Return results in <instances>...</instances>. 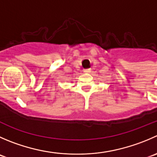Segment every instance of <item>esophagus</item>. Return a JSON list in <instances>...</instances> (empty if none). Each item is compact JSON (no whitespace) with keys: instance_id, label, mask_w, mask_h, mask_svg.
Instances as JSON below:
<instances>
[{"instance_id":"obj_1","label":"esophagus","mask_w":157,"mask_h":157,"mask_svg":"<svg viewBox=\"0 0 157 157\" xmlns=\"http://www.w3.org/2000/svg\"><path fill=\"white\" fill-rule=\"evenodd\" d=\"M90 71V68H87V69H84V72L89 73Z\"/></svg>"}]
</instances>
